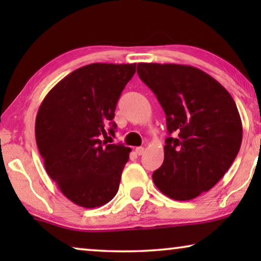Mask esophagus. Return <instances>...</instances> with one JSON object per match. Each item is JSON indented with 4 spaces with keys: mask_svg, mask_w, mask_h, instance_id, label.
Here are the masks:
<instances>
[{
    "mask_svg": "<svg viewBox=\"0 0 261 261\" xmlns=\"http://www.w3.org/2000/svg\"><path fill=\"white\" fill-rule=\"evenodd\" d=\"M144 152H145L144 147H137V148H135V153H137L138 155H142V154H144Z\"/></svg>",
    "mask_w": 261,
    "mask_h": 261,
    "instance_id": "esophagus-1",
    "label": "esophagus"
}]
</instances>
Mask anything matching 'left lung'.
<instances>
[{
  "label": "left lung",
  "mask_w": 261,
  "mask_h": 261,
  "mask_svg": "<svg viewBox=\"0 0 261 261\" xmlns=\"http://www.w3.org/2000/svg\"><path fill=\"white\" fill-rule=\"evenodd\" d=\"M138 74L163 107L169 132L164 163L153 172V181L177 201L197 197L237 158L242 141L237 105L219 82L197 67L140 63Z\"/></svg>",
  "instance_id": "1"
}]
</instances>
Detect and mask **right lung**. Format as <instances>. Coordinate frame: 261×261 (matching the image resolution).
Masks as SVG:
<instances>
[{"label": "right lung", "instance_id": "right-lung-1", "mask_svg": "<svg viewBox=\"0 0 261 261\" xmlns=\"http://www.w3.org/2000/svg\"><path fill=\"white\" fill-rule=\"evenodd\" d=\"M137 64L94 63L63 78L46 95L35 120V140L46 172L64 196L83 208L115 197L130 148L99 137L114 135L121 92Z\"/></svg>", "mask_w": 261, "mask_h": 261}]
</instances>
